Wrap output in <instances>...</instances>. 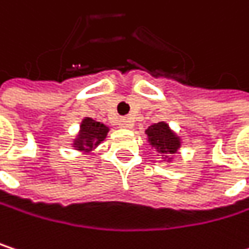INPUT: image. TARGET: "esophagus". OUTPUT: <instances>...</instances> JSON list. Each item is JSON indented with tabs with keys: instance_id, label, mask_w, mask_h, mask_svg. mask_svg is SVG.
Returning a JSON list of instances; mask_svg holds the SVG:
<instances>
[{
	"instance_id": "1",
	"label": "esophagus",
	"mask_w": 249,
	"mask_h": 249,
	"mask_svg": "<svg viewBox=\"0 0 249 249\" xmlns=\"http://www.w3.org/2000/svg\"><path fill=\"white\" fill-rule=\"evenodd\" d=\"M120 126L121 128H131L132 126V121L129 118H121L120 120Z\"/></svg>"
}]
</instances>
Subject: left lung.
I'll return each instance as SVG.
<instances>
[{
	"instance_id": "obj_1",
	"label": "left lung",
	"mask_w": 249,
	"mask_h": 249,
	"mask_svg": "<svg viewBox=\"0 0 249 249\" xmlns=\"http://www.w3.org/2000/svg\"><path fill=\"white\" fill-rule=\"evenodd\" d=\"M145 134H147L148 144L159 154H161L163 159H167V161L172 163L174 160L173 156L181 147V138L178 137V134L173 131L166 121L150 125L145 129ZM169 155L171 156L170 158L168 157Z\"/></svg>"
}]
</instances>
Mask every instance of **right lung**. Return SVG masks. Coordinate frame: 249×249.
Segmentation results:
<instances>
[{
    "mask_svg": "<svg viewBox=\"0 0 249 249\" xmlns=\"http://www.w3.org/2000/svg\"><path fill=\"white\" fill-rule=\"evenodd\" d=\"M108 132H109V126H107L102 123H98L89 117H85L79 125V131L75 135V138L72 140L71 145L76 151L82 154H88L93 151L107 138Z\"/></svg>",
    "mask_w": 249,
    "mask_h": 249,
    "instance_id": "obj_1",
    "label": "right lung"
}]
</instances>
